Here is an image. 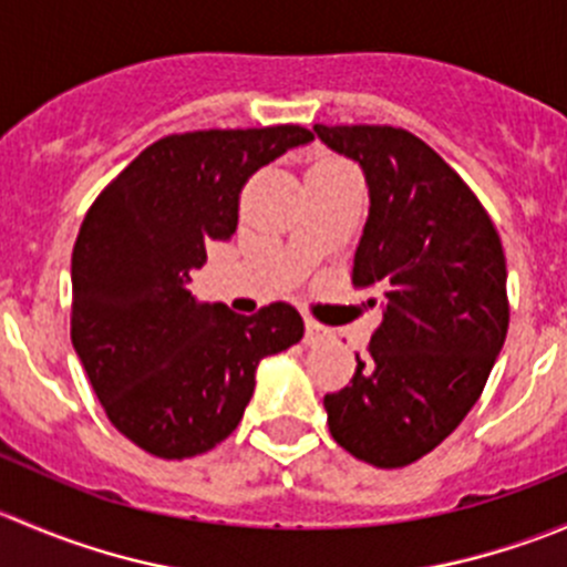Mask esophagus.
<instances>
[{
  "label": "esophagus",
  "mask_w": 567,
  "mask_h": 567,
  "mask_svg": "<svg viewBox=\"0 0 567 567\" xmlns=\"http://www.w3.org/2000/svg\"><path fill=\"white\" fill-rule=\"evenodd\" d=\"M305 329H307V346H316V342H323L326 340V329L318 323V320L312 318H305Z\"/></svg>",
  "instance_id": "obj_1"
}]
</instances>
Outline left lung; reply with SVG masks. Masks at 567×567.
I'll list each match as a JSON object with an SVG mask.
<instances>
[{"label":"left lung","instance_id":"1","mask_svg":"<svg viewBox=\"0 0 567 567\" xmlns=\"http://www.w3.org/2000/svg\"><path fill=\"white\" fill-rule=\"evenodd\" d=\"M316 134L368 177L351 282L381 310L368 359L323 398L329 431L370 466H409L461 425L505 346V251L477 194L411 131L318 123Z\"/></svg>","mask_w":567,"mask_h":567}]
</instances>
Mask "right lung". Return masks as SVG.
Wrapping results in <instances>:
<instances>
[{
	"label": "right lung",
	"mask_w": 567,
	"mask_h": 567,
	"mask_svg": "<svg viewBox=\"0 0 567 567\" xmlns=\"http://www.w3.org/2000/svg\"><path fill=\"white\" fill-rule=\"evenodd\" d=\"M312 136L293 123L169 134L90 205L71 257V340L109 422L145 453L183 461L225 442L260 359L305 334L285 301L238 316L197 305L186 285L205 247L236 233L249 177Z\"/></svg>",
	"instance_id": "add662e5"
}]
</instances>
